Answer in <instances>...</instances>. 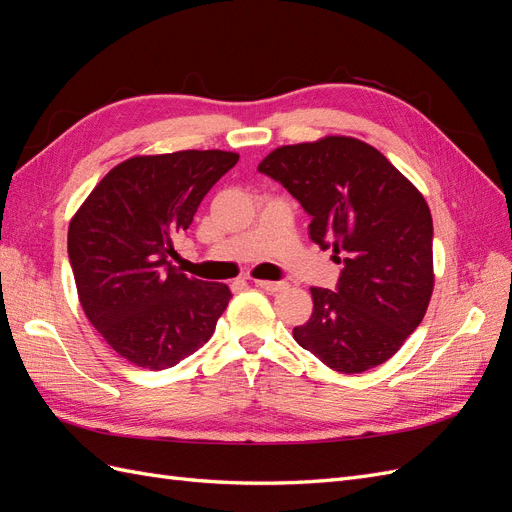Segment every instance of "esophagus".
Instances as JSON below:
<instances>
[{
  "label": "esophagus",
  "instance_id": "34e87169",
  "mask_svg": "<svg viewBox=\"0 0 512 512\" xmlns=\"http://www.w3.org/2000/svg\"><path fill=\"white\" fill-rule=\"evenodd\" d=\"M254 284H256L258 288H262V290H267V292H280V290L286 288L284 282H269V280H256Z\"/></svg>",
  "mask_w": 512,
  "mask_h": 512
}]
</instances>
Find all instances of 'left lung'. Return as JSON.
I'll use <instances>...</instances> for the list:
<instances>
[{
  "label": "left lung",
  "instance_id": "left-lung-1",
  "mask_svg": "<svg viewBox=\"0 0 512 512\" xmlns=\"http://www.w3.org/2000/svg\"><path fill=\"white\" fill-rule=\"evenodd\" d=\"M312 215L309 237L344 262L335 290L292 335L342 374L378 367L421 324L433 292V222L423 194L359 138L284 145L258 164ZM345 258L339 259L338 254Z\"/></svg>",
  "mask_w": 512,
  "mask_h": 512
}]
</instances>
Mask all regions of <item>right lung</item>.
I'll return each instance as SVG.
<instances>
[{
	"mask_svg": "<svg viewBox=\"0 0 512 512\" xmlns=\"http://www.w3.org/2000/svg\"><path fill=\"white\" fill-rule=\"evenodd\" d=\"M237 160L220 149L134 156L108 170L70 220L81 307L126 361L168 369L213 335L230 288L188 277L170 256L200 200Z\"/></svg>",
	"mask_w": 512,
	"mask_h": 512,
	"instance_id": "obj_1",
	"label": "right lung"
}]
</instances>
